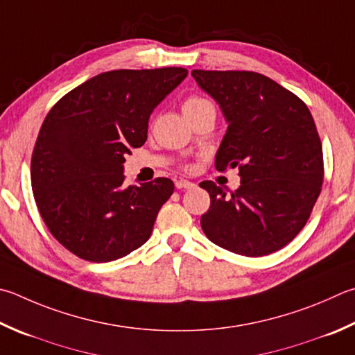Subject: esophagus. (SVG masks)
<instances>
[{
  "instance_id": "esophagus-1",
  "label": "esophagus",
  "mask_w": 355,
  "mask_h": 355,
  "mask_svg": "<svg viewBox=\"0 0 355 355\" xmlns=\"http://www.w3.org/2000/svg\"><path fill=\"white\" fill-rule=\"evenodd\" d=\"M175 188L177 189H192V188H196V183L189 182V180H177Z\"/></svg>"
}]
</instances>
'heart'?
<instances>
[{
	"label": "heart",
	"mask_w": 355,
	"mask_h": 355,
	"mask_svg": "<svg viewBox=\"0 0 355 355\" xmlns=\"http://www.w3.org/2000/svg\"><path fill=\"white\" fill-rule=\"evenodd\" d=\"M206 105H212L209 101H206L203 98H198V96H191L184 101L183 104V112H191V110H197V108H202Z\"/></svg>",
	"instance_id": "heart-1"
}]
</instances>
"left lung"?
Segmentation results:
<instances>
[{
    "label": "left lung",
    "instance_id": "obj_1",
    "mask_svg": "<svg viewBox=\"0 0 355 355\" xmlns=\"http://www.w3.org/2000/svg\"><path fill=\"white\" fill-rule=\"evenodd\" d=\"M228 122L216 169L237 167L241 186L212 182L209 209L200 218L211 242L236 254L266 256L304 228L323 184V149L307 105L253 71H192Z\"/></svg>",
    "mask_w": 355,
    "mask_h": 355
}]
</instances>
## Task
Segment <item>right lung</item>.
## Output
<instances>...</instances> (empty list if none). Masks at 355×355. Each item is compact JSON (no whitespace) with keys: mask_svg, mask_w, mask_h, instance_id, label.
Masks as SVG:
<instances>
[{"mask_svg":"<svg viewBox=\"0 0 355 355\" xmlns=\"http://www.w3.org/2000/svg\"><path fill=\"white\" fill-rule=\"evenodd\" d=\"M186 76L184 68L108 71L71 89L44 118L32 191L51 234L80 259L116 261L150 237L173 183L124 188L125 155L146 143L152 112Z\"/></svg>","mask_w":355,"mask_h":355,"instance_id":"obj_1","label":"right lung"}]
</instances>
